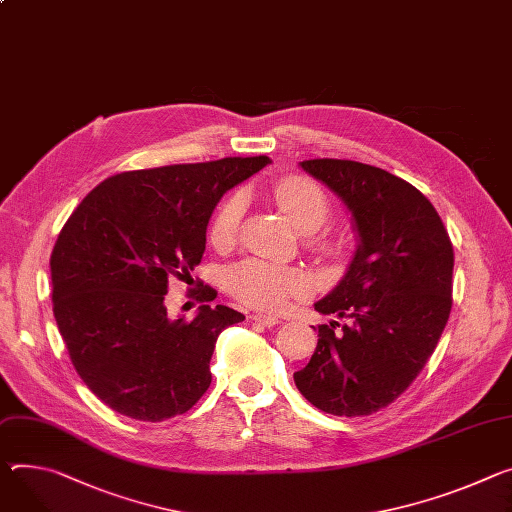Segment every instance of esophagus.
Listing matches in <instances>:
<instances>
[{
	"label": "esophagus",
	"instance_id": "1",
	"mask_svg": "<svg viewBox=\"0 0 512 512\" xmlns=\"http://www.w3.org/2000/svg\"><path fill=\"white\" fill-rule=\"evenodd\" d=\"M251 320L257 322V324H261V327H273V324L280 322V320H277V318L271 316V314H253Z\"/></svg>",
	"mask_w": 512,
	"mask_h": 512
}]
</instances>
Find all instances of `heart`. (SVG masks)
<instances>
[{
  "label": "heart",
  "instance_id": "obj_1",
  "mask_svg": "<svg viewBox=\"0 0 512 512\" xmlns=\"http://www.w3.org/2000/svg\"><path fill=\"white\" fill-rule=\"evenodd\" d=\"M273 198L282 212L302 232H312L322 226L331 212V202L320 185L306 177H284L273 185ZM245 210L243 194L228 196L216 210L210 224V243L216 249H226L237 241ZM322 253H337L341 243L335 237L320 235L310 241ZM308 277L296 267L273 265L261 259H245L226 271V290L247 306L259 310L280 308L288 298L304 294Z\"/></svg>",
  "mask_w": 512,
  "mask_h": 512
}]
</instances>
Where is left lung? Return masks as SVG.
I'll list each match as a JSON object with an SVG mask.
<instances>
[{"label":"left lung","instance_id":"1","mask_svg":"<svg viewBox=\"0 0 512 512\" xmlns=\"http://www.w3.org/2000/svg\"><path fill=\"white\" fill-rule=\"evenodd\" d=\"M300 167L343 200L359 245L343 280L314 304L345 322L318 324L314 355L294 382L322 412L365 416L394 402L433 355L453 304V245L408 181L347 159Z\"/></svg>","mask_w":512,"mask_h":512}]
</instances>
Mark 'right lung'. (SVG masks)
<instances>
[{
	"instance_id": "obj_1",
	"label": "right lung",
	"mask_w": 512,
	"mask_h": 512,
	"mask_svg": "<svg viewBox=\"0 0 512 512\" xmlns=\"http://www.w3.org/2000/svg\"><path fill=\"white\" fill-rule=\"evenodd\" d=\"M269 157L124 171L91 190L65 222L51 255L53 312L79 378L112 410L161 423L188 412L212 382L218 335L245 316L210 306L171 320V277L192 280L220 198Z\"/></svg>"
}]
</instances>
